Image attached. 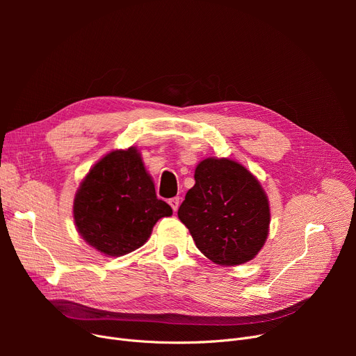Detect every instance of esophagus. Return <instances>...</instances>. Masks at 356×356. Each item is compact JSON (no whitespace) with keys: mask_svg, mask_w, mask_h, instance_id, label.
<instances>
[{"mask_svg":"<svg viewBox=\"0 0 356 356\" xmlns=\"http://www.w3.org/2000/svg\"><path fill=\"white\" fill-rule=\"evenodd\" d=\"M168 203H170V207H172V209L176 212L177 209H179V204H180V197H172L170 200H168Z\"/></svg>","mask_w":356,"mask_h":356,"instance_id":"obj_1","label":"esophagus"}]
</instances>
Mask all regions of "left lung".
Returning a JSON list of instances; mask_svg holds the SVG:
<instances>
[{
	"label": "left lung",
	"mask_w": 356,
	"mask_h": 356,
	"mask_svg": "<svg viewBox=\"0 0 356 356\" xmlns=\"http://www.w3.org/2000/svg\"><path fill=\"white\" fill-rule=\"evenodd\" d=\"M195 180L177 215L199 251L219 266L252 259L270 225L268 199L258 180L228 159L200 161Z\"/></svg>",
	"instance_id": "1"
}]
</instances>
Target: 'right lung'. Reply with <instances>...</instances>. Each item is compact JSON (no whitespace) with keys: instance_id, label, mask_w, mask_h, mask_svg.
Here are the masks:
<instances>
[{"instance_id":"right-lung-1","label":"right lung","mask_w":356,"mask_h":356,"mask_svg":"<svg viewBox=\"0 0 356 356\" xmlns=\"http://www.w3.org/2000/svg\"><path fill=\"white\" fill-rule=\"evenodd\" d=\"M173 213L156 195L137 149H118L99 160L73 202L79 234L98 251L118 257L140 248L160 218Z\"/></svg>"}]
</instances>
